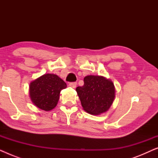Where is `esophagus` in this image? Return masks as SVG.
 Segmentation results:
<instances>
[{"label": "esophagus", "instance_id": "1", "mask_svg": "<svg viewBox=\"0 0 158 158\" xmlns=\"http://www.w3.org/2000/svg\"><path fill=\"white\" fill-rule=\"evenodd\" d=\"M69 85H70V87L75 88H76L77 83H76V82H73V83H69Z\"/></svg>", "mask_w": 158, "mask_h": 158}]
</instances>
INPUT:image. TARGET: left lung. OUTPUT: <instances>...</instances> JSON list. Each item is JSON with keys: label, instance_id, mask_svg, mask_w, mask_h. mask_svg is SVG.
Masks as SVG:
<instances>
[{"label": "left lung", "instance_id": "left-lung-1", "mask_svg": "<svg viewBox=\"0 0 158 158\" xmlns=\"http://www.w3.org/2000/svg\"><path fill=\"white\" fill-rule=\"evenodd\" d=\"M83 81L84 85L76 88L83 109L94 115L108 111L115 97L113 83L102 76L96 75H88Z\"/></svg>", "mask_w": 158, "mask_h": 158}]
</instances>
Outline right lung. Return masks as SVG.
I'll return each mask as SVG.
<instances>
[{
    "label": "right lung",
    "mask_w": 158,
    "mask_h": 158,
    "mask_svg": "<svg viewBox=\"0 0 158 158\" xmlns=\"http://www.w3.org/2000/svg\"><path fill=\"white\" fill-rule=\"evenodd\" d=\"M66 87V83L57 75L45 74L30 83V97L40 109L50 111L57 106L60 91Z\"/></svg>",
    "instance_id": "right-lung-1"
}]
</instances>
